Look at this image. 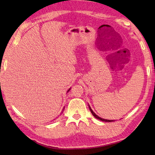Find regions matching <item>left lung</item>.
I'll return each instance as SVG.
<instances>
[{
    "instance_id": "left-lung-1",
    "label": "left lung",
    "mask_w": 155,
    "mask_h": 155,
    "mask_svg": "<svg viewBox=\"0 0 155 155\" xmlns=\"http://www.w3.org/2000/svg\"><path fill=\"white\" fill-rule=\"evenodd\" d=\"M89 109H90V110H91V113L93 114V116L95 117V118H97V119H99V120H102V121H104V122H113V120H107V119H104V118H101V117H98L97 115L95 114L94 112L93 111V110L91 109V108L90 107V106H89Z\"/></svg>"
}]
</instances>
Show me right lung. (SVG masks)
I'll list each match as a JSON object with an SVG mask.
<instances>
[{"label":"right lung","instance_id":"1","mask_svg":"<svg viewBox=\"0 0 155 155\" xmlns=\"http://www.w3.org/2000/svg\"><path fill=\"white\" fill-rule=\"evenodd\" d=\"M68 91H70V89H69V90H68Z\"/></svg>","mask_w":155,"mask_h":155}]
</instances>
